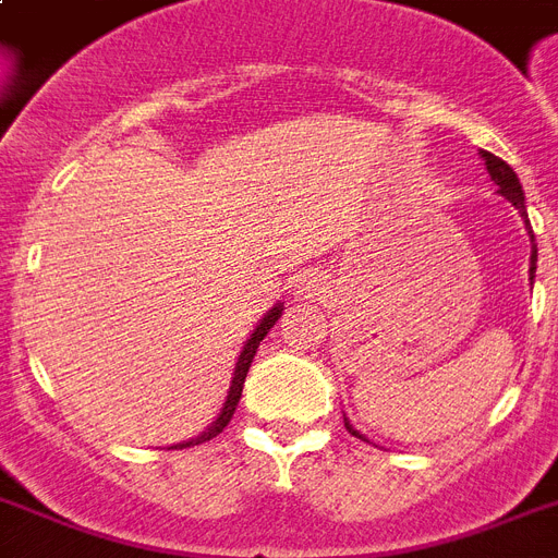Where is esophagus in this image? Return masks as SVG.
Here are the masks:
<instances>
[{"label": "esophagus", "mask_w": 558, "mask_h": 558, "mask_svg": "<svg viewBox=\"0 0 558 558\" xmlns=\"http://www.w3.org/2000/svg\"><path fill=\"white\" fill-rule=\"evenodd\" d=\"M327 292V275L318 269H310L304 271V275H298L295 280V295L301 298V301H315L318 295H324Z\"/></svg>", "instance_id": "esophagus-1"}]
</instances>
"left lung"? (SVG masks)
I'll list each match as a JSON object with an SVG mask.
<instances>
[{
	"label": "left lung",
	"instance_id": "obj_1",
	"mask_svg": "<svg viewBox=\"0 0 558 558\" xmlns=\"http://www.w3.org/2000/svg\"><path fill=\"white\" fill-rule=\"evenodd\" d=\"M481 156H484V165H486V170H489V177H493V182H495V185H498V193H501V196H507V199H510L512 205L519 208L521 217H524V226H527L530 243H533V254H530V280H533V271H536V257H538V254H536V240H533V231H530L527 208H524V191H521L519 177L512 173V168H510V165H507V161L498 159V156H493V153L484 150V153H481ZM344 425H348L350 434H356V437H362V434H359L356 428H353V425H350V423H344ZM362 440H365V437H362Z\"/></svg>",
	"mask_w": 558,
	"mask_h": 558
}]
</instances>
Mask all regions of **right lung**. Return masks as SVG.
<instances>
[{"label":"right lung","mask_w":558,"mask_h":558,"mask_svg":"<svg viewBox=\"0 0 558 558\" xmlns=\"http://www.w3.org/2000/svg\"><path fill=\"white\" fill-rule=\"evenodd\" d=\"M280 306H275V310H269V315L263 318L260 324H257V330L252 332V339L245 341L243 353H240V359H236V367H234V379H231V390H228V399L226 405H222V411H219V416L210 423L208 432H202L199 437H193V440L187 442H177V446H170V449H191V446H199V442H208L214 440L222 428H226L228 423H231V416H234L236 411V402H240V397H243V381H245V373H248V367H252V359L254 353H257V348H260V341L266 339V332L275 327V322L280 318Z\"/></svg>","instance_id":"add662e5"}]
</instances>
